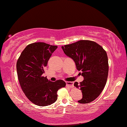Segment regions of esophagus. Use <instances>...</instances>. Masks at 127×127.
I'll return each instance as SVG.
<instances>
[{
	"instance_id": "1",
	"label": "esophagus",
	"mask_w": 127,
	"mask_h": 127,
	"mask_svg": "<svg viewBox=\"0 0 127 127\" xmlns=\"http://www.w3.org/2000/svg\"><path fill=\"white\" fill-rule=\"evenodd\" d=\"M66 85L69 88H73V83L72 82H66Z\"/></svg>"
}]
</instances>
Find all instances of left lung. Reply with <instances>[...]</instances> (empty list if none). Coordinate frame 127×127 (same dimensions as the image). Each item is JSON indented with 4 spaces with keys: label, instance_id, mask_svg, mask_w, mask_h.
Returning a JSON list of instances; mask_svg holds the SVG:
<instances>
[{
    "label": "left lung",
    "instance_id": "left-lung-1",
    "mask_svg": "<svg viewBox=\"0 0 127 127\" xmlns=\"http://www.w3.org/2000/svg\"><path fill=\"white\" fill-rule=\"evenodd\" d=\"M66 55L75 62L76 69L82 71L84 80L74 86L82 91L83 97L78 102L86 104L99 96L106 84L108 74L107 52L93 41L83 40L62 47Z\"/></svg>",
    "mask_w": 127,
    "mask_h": 127
}]
</instances>
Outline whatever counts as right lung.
Returning <instances> with one entry per match:
<instances>
[{
  "instance_id": "1",
  "label": "right lung",
  "mask_w": 127,
  "mask_h": 127,
  "mask_svg": "<svg viewBox=\"0 0 127 127\" xmlns=\"http://www.w3.org/2000/svg\"><path fill=\"white\" fill-rule=\"evenodd\" d=\"M57 48L43 42L31 43L23 51L16 63L23 91L32 103L41 107L54 103L58 91L66 85L62 80L52 82L43 76L48 60Z\"/></svg>"
}]
</instances>
